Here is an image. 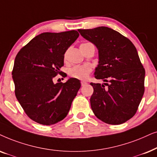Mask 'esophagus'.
<instances>
[{
  "instance_id": "34e87169",
  "label": "esophagus",
  "mask_w": 157,
  "mask_h": 157,
  "mask_svg": "<svg viewBox=\"0 0 157 157\" xmlns=\"http://www.w3.org/2000/svg\"><path fill=\"white\" fill-rule=\"evenodd\" d=\"M87 84V82H85V81H82L81 82V85H82V86H84V85H85Z\"/></svg>"
}]
</instances>
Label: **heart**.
Masks as SVG:
<instances>
[{"mask_svg": "<svg viewBox=\"0 0 157 157\" xmlns=\"http://www.w3.org/2000/svg\"><path fill=\"white\" fill-rule=\"evenodd\" d=\"M91 70L90 66L87 64L75 66L69 70V75L70 77L78 79V80H85L89 76Z\"/></svg>", "mask_w": 157, "mask_h": 157, "instance_id": "heart-1", "label": "heart"}]
</instances>
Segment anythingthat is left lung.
Segmentation results:
<instances>
[{"label":"left lung","mask_w":157,"mask_h":157,"mask_svg":"<svg viewBox=\"0 0 157 157\" xmlns=\"http://www.w3.org/2000/svg\"><path fill=\"white\" fill-rule=\"evenodd\" d=\"M98 51L95 77L107 85L90 83L94 92L90 105L98 118L106 124H124L134 116L144 93L145 70L133 43L106 26L78 29Z\"/></svg>","instance_id":"8db88e82"}]
</instances>
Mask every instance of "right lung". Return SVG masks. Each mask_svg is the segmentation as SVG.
<instances>
[{"label":"right lung","instance_id":"add662e5","mask_svg":"<svg viewBox=\"0 0 157 157\" xmlns=\"http://www.w3.org/2000/svg\"><path fill=\"white\" fill-rule=\"evenodd\" d=\"M79 35L75 30L40 33L16 55L12 72L16 97L38 124L50 126L63 120L80 88V81L72 77L64 83L53 82L64 65V54Z\"/></svg>","mask_w":157,"mask_h":157}]
</instances>
